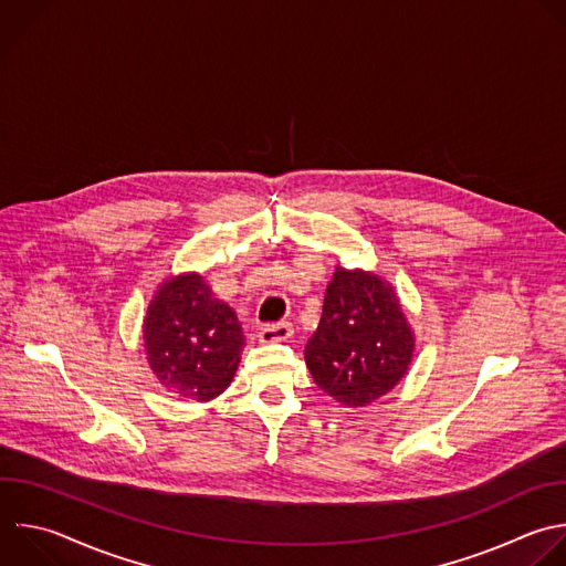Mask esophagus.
I'll list each match as a JSON object with an SVG mask.
<instances>
[{"label": "esophagus", "instance_id": "obj_1", "mask_svg": "<svg viewBox=\"0 0 566 566\" xmlns=\"http://www.w3.org/2000/svg\"><path fill=\"white\" fill-rule=\"evenodd\" d=\"M293 335V326L291 322H277V324H264L258 333L262 344H271V342H280V339H289Z\"/></svg>", "mask_w": 566, "mask_h": 566}]
</instances>
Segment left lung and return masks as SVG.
<instances>
[{
  "label": "left lung",
  "mask_w": 566,
  "mask_h": 566,
  "mask_svg": "<svg viewBox=\"0 0 566 566\" xmlns=\"http://www.w3.org/2000/svg\"><path fill=\"white\" fill-rule=\"evenodd\" d=\"M416 337L394 286L368 271L335 269L304 359L315 385L348 409L387 396L407 375Z\"/></svg>",
  "instance_id": "1"
}]
</instances>
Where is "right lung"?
Instances as JSON below:
<instances>
[{"label": "right lung", "mask_w": 566, "mask_h": 566, "mask_svg": "<svg viewBox=\"0 0 566 566\" xmlns=\"http://www.w3.org/2000/svg\"><path fill=\"white\" fill-rule=\"evenodd\" d=\"M142 328L148 366L170 394L209 402L233 382L244 346L242 326L200 273L166 280Z\"/></svg>", "instance_id": "obj_1"}]
</instances>
